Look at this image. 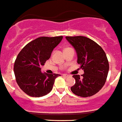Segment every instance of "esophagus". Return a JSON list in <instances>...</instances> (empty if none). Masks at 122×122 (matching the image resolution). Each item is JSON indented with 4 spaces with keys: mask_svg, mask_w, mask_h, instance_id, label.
<instances>
[{
    "mask_svg": "<svg viewBox=\"0 0 122 122\" xmlns=\"http://www.w3.org/2000/svg\"><path fill=\"white\" fill-rule=\"evenodd\" d=\"M65 77H70L69 75H68V74H63V75Z\"/></svg>",
    "mask_w": 122,
    "mask_h": 122,
    "instance_id": "esophagus-1",
    "label": "esophagus"
}]
</instances>
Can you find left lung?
Here are the masks:
<instances>
[{"instance_id":"1","label":"left lung","mask_w":122,"mask_h":122,"mask_svg":"<svg viewBox=\"0 0 122 122\" xmlns=\"http://www.w3.org/2000/svg\"><path fill=\"white\" fill-rule=\"evenodd\" d=\"M77 54V63L84 73L73 75L76 83L71 91L77 96L88 97L96 94L106 81L109 62L101 46L85 36H66Z\"/></svg>"}]
</instances>
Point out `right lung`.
<instances>
[{
    "label": "right lung",
    "mask_w": 122,
    "mask_h": 122,
    "mask_svg": "<svg viewBox=\"0 0 122 122\" xmlns=\"http://www.w3.org/2000/svg\"><path fill=\"white\" fill-rule=\"evenodd\" d=\"M62 39V36L40 37L26 45L18 54L14 64L16 81L27 95L40 97L51 92L56 78L60 75L42 73L40 67Z\"/></svg>",
    "instance_id": "1"
}]
</instances>
